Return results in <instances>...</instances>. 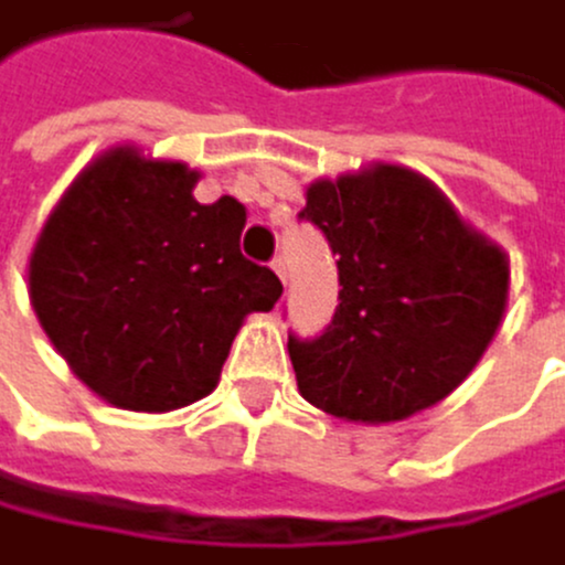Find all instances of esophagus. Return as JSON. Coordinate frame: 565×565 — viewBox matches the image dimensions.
I'll return each instance as SVG.
<instances>
[{
  "label": "esophagus",
  "instance_id": "obj_1",
  "mask_svg": "<svg viewBox=\"0 0 565 565\" xmlns=\"http://www.w3.org/2000/svg\"><path fill=\"white\" fill-rule=\"evenodd\" d=\"M271 271H276V276L286 282V262H282V258H271Z\"/></svg>",
  "mask_w": 565,
  "mask_h": 565
}]
</instances>
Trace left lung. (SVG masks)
<instances>
[{"mask_svg": "<svg viewBox=\"0 0 565 565\" xmlns=\"http://www.w3.org/2000/svg\"><path fill=\"white\" fill-rule=\"evenodd\" d=\"M300 220L339 255L342 286L321 335H289L300 395L352 423L408 419L447 398L503 321V250L395 163L315 181Z\"/></svg>", "mask_w": 565, "mask_h": 565, "instance_id": "left-lung-1", "label": "left lung"}]
</instances>
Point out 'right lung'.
<instances>
[{"instance_id":"right-lung-1","label":"right lung","mask_w":565,"mask_h":565,"mask_svg":"<svg viewBox=\"0 0 565 565\" xmlns=\"http://www.w3.org/2000/svg\"><path fill=\"white\" fill-rule=\"evenodd\" d=\"M199 170L136 146L68 184L30 255V303L73 374L118 408L170 412L216 387L250 310L282 282L241 255L244 205L191 195Z\"/></svg>"}]
</instances>
